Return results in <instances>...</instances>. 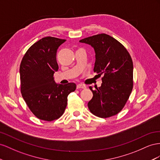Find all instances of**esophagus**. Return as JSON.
<instances>
[{
	"label": "esophagus",
	"mask_w": 160,
	"mask_h": 160,
	"mask_svg": "<svg viewBox=\"0 0 160 160\" xmlns=\"http://www.w3.org/2000/svg\"><path fill=\"white\" fill-rule=\"evenodd\" d=\"M77 89H85L86 88V86L85 85H83V84H78L77 86H76Z\"/></svg>",
	"instance_id": "esophagus-1"
}]
</instances>
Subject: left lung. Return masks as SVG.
Instances as JSON below:
<instances>
[{"instance_id":"left-lung-1","label":"left lung","mask_w":160,"mask_h":160,"mask_svg":"<svg viewBox=\"0 0 160 160\" xmlns=\"http://www.w3.org/2000/svg\"><path fill=\"white\" fill-rule=\"evenodd\" d=\"M88 44L95 52L94 72L101 76V86L93 90L88 103L95 116L108 118L119 112L129 99L133 89V65L126 48L111 36L101 33L80 40Z\"/></svg>"}]
</instances>
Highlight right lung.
<instances>
[{
	"instance_id": "obj_1",
	"label": "right lung",
	"mask_w": 160,
	"mask_h": 160,
	"mask_svg": "<svg viewBox=\"0 0 160 160\" xmlns=\"http://www.w3.org/2000/svg\"><path fill=\"white\" fill-rule=\"evenodd\" d=\"M66 39L43 38L27 50L20 65L21 92L27 106L41 120L52 121L64 112L68 96L76 88L74 83L58 84L53 74L58 70L56 53Z\"/></svg>"
}]
</instances>
